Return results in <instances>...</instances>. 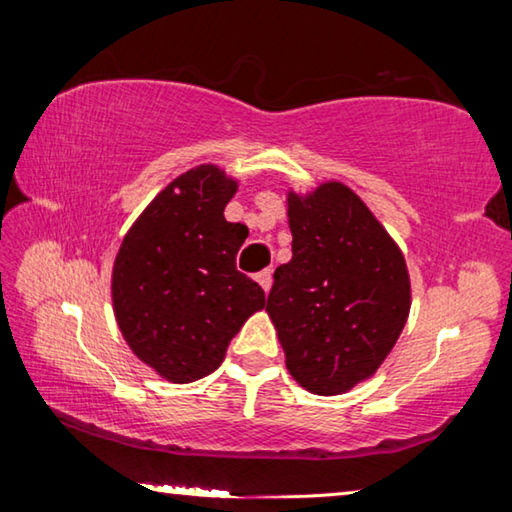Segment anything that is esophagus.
Instances as JSON below:
<instances>
[{
    "instance_id": "34e87169",
    "label": "esophagus",
    "mask_w": 512,
    "mask_h": 512,
    "mask_svg": "<svg viewBox=\"0 0 512 512\" xmlns=\"http://www.w3.org/2000/svg\"><path fill=\"white\" fill-rule=\"evenodd\" d=\"M255 280L259 282V287L268 291V289H271V284H273V271H271V268H264V271H259L255 275Z\"/></svg>"
}]
</instances>
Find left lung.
Segmentation results:
<instances>
[{
  "instance_id": "1",
  "label": "left lung",
  "mask_w": 512,
  "mask_h": 512,
  "mask_svg": "<svg viewBox=\"0 0 512 512\" xmlns=\"http://www.w3.org/2000/svg\"><path fill=\"white\" fill-rule=\"evenodd\" d=\"M291 262L275 268L266 311L291 377L339 395L372 377L411 309L402 250L350 187L329 180L289 192Z\"/></svg>"
}]
</instances>
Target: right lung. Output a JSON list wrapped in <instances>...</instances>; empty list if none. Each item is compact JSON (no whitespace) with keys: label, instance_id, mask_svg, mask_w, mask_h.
Returning <instances> with one entry per match:
<instances>
[{"label":"right lung","instance_id":"1","mask_svg":"<svg viewBox=\"0 0 512 512\" xmlns=\"http://www.w3.org/2000/svg\"><path fill=\"white\" fill-rule=\"evenodd\" d=\"M237 180L214 164L185 171L133 223L112 266V305L126 343L173 384L221 366L241 325L264 309V291L237 271L248 237L223 210Z\"/></svg>","mask_w":512,"mask_h":512}]
</instances>
